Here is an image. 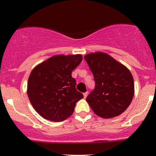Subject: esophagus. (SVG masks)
Returning a JSON list of instances; mask_svg holds the SVG:
<instances>
[{
    "label": "esophagus",
    "mask_w": 156,
    "mask_h": 156,
    "mask_svg": "<svg viewBox=\"0 0 156 156\" xmlns=\"http://www.w3.org/2000/svg\"><path fill=\"white\" fill-rule=\"evenodd\" d=\"M87 95H88V92H85V93H83V97H84V98H86L87 97Z\"/></svg>",
    "instance_id": "esophagus-1"
}]
</instances>
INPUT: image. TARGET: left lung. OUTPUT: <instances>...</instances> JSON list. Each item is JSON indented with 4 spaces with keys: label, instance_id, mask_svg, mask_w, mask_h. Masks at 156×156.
Returning <instances> with one entry per match:
<instances>
[{
    "label": "left lung",
    "instance_id": "8db88e82",
    "mask_svg": "<svg viewBox=\"0 0 156 156\" xmlns=\"http://www.w3.org/2000/svg\"><path fill=\"white\" fill-rule=\"evenodd\" d=\"M92 71L95 87L86 101L97 115L117 117L126 110L134 94L133 78L124 65L104 53L84 56Z\"/></svg>",
    "mask_w": 156,
    "mask_h": 156
}]
</instances>
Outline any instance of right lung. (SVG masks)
I'll return each mask as SVG.
<instances>
[{"label": "right lung", "mask_w": 156, "mask_h": 156, "mask_svg": "<svg viewBox=\"0 0 156 156\" xmlns=\"http://www.w3.org/2000/svg\"><path fill=\"white\" fill-rule=\"evenodd\" d=\"M81 55H58L37 66L28 80V98L39 115L51 121H63L73 114L76 103L83 98L76 89L72 72Z\"/></svg>", "instance_id": "right-lung-1"}]
</instances>
